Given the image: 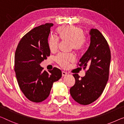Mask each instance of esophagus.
Returning a JSON list of instances; mask_svg holds the SVG:
<instances>
[{
	"instance_id": "34e87169",
	"label": "esophagus",
	"mask_w": 124,
	"mask_h": 124,
	"mask_svg": "<svg viewBox=\"0 0 124 124\" xmlns=\"http://www.w3.org/2000/svg\"><path fill=\"white\" fill-rule=\"evenodd\" d=\"M62 76H66L67 75V72H66L64 71H62Z\"/></svg>"
}]
</instances>
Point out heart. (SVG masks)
I'll return each instance as SVG.
<instances>
[{
    "mask_svg": "<svg viewBox=\"0 0 124 124\" xmlns=\"http://www.w3.org/2000/svg\"><path fill=\"white\" fill-rule=\"evenodd\" d=\"M56 32L59 38L62 40H67L71 42V48L79 52L83 51L85 45V37L84 31L80 27L70 25H63L57 28ZM49 49L51 52H55L58 47V40L54 36L49 38ZM75 60L73 54H59L56 57L57 63L63 67H67L70 63Z\"/></svg>",
    "mask_w": 124,
    "mask_h": 124,
    "instance_id": "obj_1",
    "label": "heart"
}]
</instances>
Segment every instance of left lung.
<instances>
[{"label": "left lung", "instance_id": "obj_1", "mask_svg": "<svg viewBox=\"0 0 124 124\" xmlns=\"http://www.w3.org/2000/svg\"><path fill=\"white\" fill-rule=\"evenodd\" d=\"M91 42L87 51L80 59L78 65L86 70L80 77L73 74L75 84L70 88V94L81 105H89L100 96L109 76L111 51L103 35L97 29H91Z\"/></svg>", "mask_w": 124, "mask_h": 124}]
</instances>
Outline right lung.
I'll use <instances>...</instances> for the list:
<instances>
[{
    "instance_id": "obj_1",
    "label": "right lung",
    "mask_w": 124,
    "mask_h": 124,
    "mask_svg": "<svg viewBox=\"0 0 124 124\" xmlns=\"http://www.w3.org/2000/svg\"><path fill=\"white\" fill-rule=\"evenodd\" d=\"M53 25L46 23L28 32L19 41L15 53L14 71L18 85L25 96L34 102L47 99L53 82L62 76L58 68L47 72L40 66L50 56L48 38Z\"/></svg>"
}]
</instances>
